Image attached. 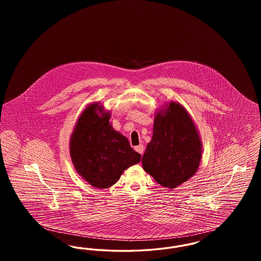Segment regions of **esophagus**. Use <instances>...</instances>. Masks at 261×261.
Listing matches in <instances>:
<instances>
[{"label": "esophagus", "instance_id": "obj_1", "mask_svg": "<svg viewBox=\"0 0 261 261\" xmlns=\"http://www.w3.org/2000/svg\"><path fill=\"white\" fill-rule=\"evenodd\" d=\"M135 150L138 151L141 155H143L144 150H145V148H144V146H143V145H139V146H137L136 148H135Z\"/></svg>", "mask_w": 261, "mask_h": 261}]
</instances>
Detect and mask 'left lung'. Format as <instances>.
I'll return each mask as SVG.
<instances>
[{
  "instance_id": "8db88e82",
  "label": "left lung",
  "mask_w": 261,
  "mask_h": 261,
  "mask_svg": "<svg viewBox=\"0 0 261 261\" xmlns=\"http://www.w3.org/2000/svg\"><path fill=\"white\" fill-rule=\"evenodd\" d=\"M201 153L199 130L181 103L171 100L154 113L142 165L160 185L172 190L191 179L199 169Z\"/></svg>"
}]
</instances>
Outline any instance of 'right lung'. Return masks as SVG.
I'll list each match as a JSON object with an SVG mask.
<instances>
[{"label":"right lung","instance_id":"right-lung-1","mask_svg":"<svg viewBox=\"0 0 261 261\" xmlns=\"http://www.w3.org/2000/svg\"><path fill=\"white\" fill-rule=\"evenodd\" d=\"M112 113L93 102L78 117L69 141V152L76 172L91 186L108 189L125 169L141 161V154L110 122Z\"/></svg>","mask_w":261,"mask_h":261}]
</instances>
